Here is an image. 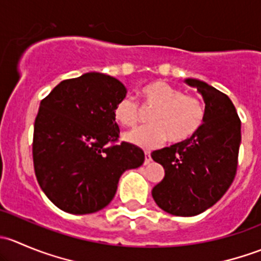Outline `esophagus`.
Here are the masks:
<instances>
[{
    "label": "esophagus",
    "instance_id": "obj_1",
    "mask_svg": "<svg viewBox=\"0 0 261 261\" xmlns=\"http://www.w3.org/2000/svg\"><path fill=\"white\" fill-rule=\"evenodd\" d=\"M150 160H151V156H150V152L145 151V160H144V164H149Z\"/></svg>",
    "mask_w": 261,
    "mask_h": 261
}]
</instances>
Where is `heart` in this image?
<instances>
[{"label":"heart","instance_id":"b5f03b06","mask_svg":"<svg viewBox=\"0 0 261 261\" xmlns=\"http://www.w3.org/2000/svg\"><path fill=\"white\" fill-rule=\"evenodd\" d=\"M144 111H150V125L125 135L131 144L152 149L168 139L181 144L198 134L206 121V109L198 97L184 94L181 89L164 81H154L140 89V105L134 97L125 96L114 107V116L125 127H135Z\"/></svg>","mask_w":261,"mask_h":261}]
</instances>
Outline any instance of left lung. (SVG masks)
<instances>
[{
    "label": "left lung",
    "mask_w": 261,
    "mask_h": 261,
    "mask_svg": "<svg viewBox=\"0 0 261 261\" xmlns=\"http://www.w3.org/2000/svg\"><path fill=\"white\" fill-rule=\"evenodd\" d=\"M186 82L203 96L206 121L189 140L151 152L165 172L152 198L165 212L181 217L204 212L227 192L241 143V121L231 99L204 82Z\"/></svg>",
    "instance_id": "left-lung-1"
}]
</instances>
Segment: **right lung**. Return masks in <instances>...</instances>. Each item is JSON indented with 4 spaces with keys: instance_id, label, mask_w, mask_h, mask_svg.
<instances>
[{
    "instance_id": "1",
    "label": "right lung",
    "mask_w": 261,
    "mask_h": 261,
    "mask_svg": "<svg viewBox=\"0 0 261 261\" xmlns=\"http://www.w3.org/2000/svg\"><path fill=\"white\" fill-rule=\"evenodd\" d=\"M125 96L116 78L86 73L60 82L41 99L34 123V170L62 211L86 215L105 208L121 174L144 163L140 147L118 143L114 107Z\"/></svg>"
}]
</instances>
